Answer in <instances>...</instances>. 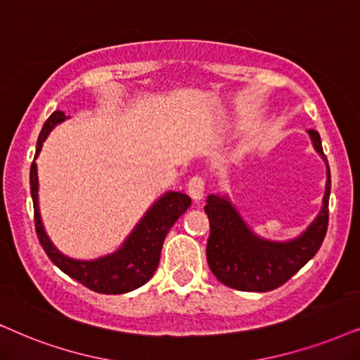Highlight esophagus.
<instances>
[{
    "label": "esophagus",
    "mask_w": 360,
    "mask_h": 360,
    "mask_svg": "<svg viewBox=\"0 0 360 360\" xmlns=\"http://www.w3.org/2000/svg\"><path fill=\"white\" fill-rule=\"evenodd\" d=\"M204 189H206V179H204L202 176L195 174V176L191 177L189 183H188V193L195 202L201 201V199H202Z\"/></svg>",
    "instance_id": "obj_1"
}]
</instances>
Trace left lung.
<instances>
[{
	"label": "left lung",
	"instance_id": "8db88e82",
	"mask_svg": "<svg viewBox=\"0 0 360 360\" xmlns=\"http://www.w3.org/2000/svg\"><path fill=\"white\" fill-rule=\"evenodd\" d=\"M314 148L327 166V183L322 209L304 233L288 243L259 238L249 229L227 198L211 194L204 206L211 226L206 256L212 274L227 288L248 292H267L288 282L316 256L329 224L330 171L322 151L321 136L309 129Z\"/></svg>",
	"mask_w": 360,
	"mask_h": 360
}]
</instances>
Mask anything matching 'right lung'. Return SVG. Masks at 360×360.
Here are the masks:
<instances>
[{
    "label": "right lung",
    "mask_w": 360,
    "mask_h": 360,
    "mask_svg": "<svg viewBox=\"0 0 360 360\" xmlns=\"http://www.w3.org/2000/svg\"><path fill=\"white\" fill-rule=\"evenodd\" d=\"M65 120L66 116L63 111H54L48 117L39 133L34 158L39 154L44 139L51 133L53 127ZM30 186L34 206L36 234L44 252L65 274L99 294H124L146 284L158 269L166 234L191 206L189 195L169 191L149 207V211L144 214L139 224L116 252L94 261H78L59 252L44 233L38 206V169L34 161L30 171Z\"/></svg>",
    "instance_id": "right-lung-1"
}]
</instances>
